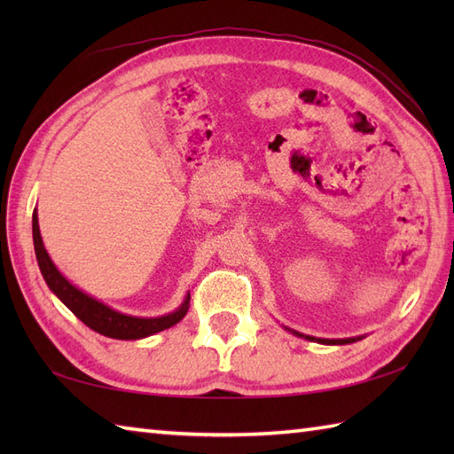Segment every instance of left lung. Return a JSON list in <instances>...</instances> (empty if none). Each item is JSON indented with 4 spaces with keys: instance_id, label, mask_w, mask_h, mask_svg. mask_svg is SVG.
Masks as SVG:
<instances>
[{
    "instance_id": "1",
    "label": "left lung",
    "mask_w": 454,
    "mask_h": 454,
    "mask_svg": "<svg viewBox=\"0 0 454 454\" xmlns=\"http://www.w3.org/2000/svg\"><path fill=\"white\" fill-rule=\"evenodd\" d=\"M296 333V332H294ZM296 335H301V333H296ZM306 340H310V341H320V343H337V345H343V343H353L355 340H316V337H310V335H304Z\"/></svg>"
}]
</instances>
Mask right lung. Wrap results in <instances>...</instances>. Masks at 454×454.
I'll return each mask as SVG.
<instances>
[{"mask_svg":"<svg viewBox=\"0 0 454 454\" xmlns=\"http://www.w3.org/2000/svg\"><path fill=\"white\" fill-rule=\"evenodd\" d=\"M33 242H35L38 267H41V273L44 277L46 285L51 286V291L60 298V301L70 308V310L78 316L85 325L91 327L93 332H98L101 335L113 337V340H140V337H148L152 333H158V332L168 330L171 325H176L189 310V296H187L179 310L171 312L168 316L132 317L127 314L114 312L109 306H105L95 301V298L83 294L72 283H67V278L62 277V273L58 271L56 265L52 263V259L48 257L46 249L43 246L41 230H38L36 210L33 212Z\"/></svg>","mask_w":454,"mask_h":454,"instance_id":"right-lung-1","label":"right lung"}]
</instances>
